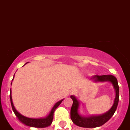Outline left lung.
<instances>
[{
	"mask_svg": "<svg viewBox=\"0 0 130 130\" xmlns=\"http://www.w3.org/2000/svg\"><path fill=\"white\" fill-rule=\"evenodd\" d=\"M96 82L109 81L113 84L115 89L116 96L115 99L114 104L110 110L104 115L100 116H93L91 117H83L78 113L79 102L74 96H71L73 103L71 109V119L74 124L83 128H96L102 126L107 122L112 117L116 111L119 100V87L118 85L117 79L112 75H95L93 77Z\"/></svg>",
	"mask_w": 130,
	"mask_h": 130,
	"instance_id": "8db88e82",
	"label": "left lung"
}]
</instances>
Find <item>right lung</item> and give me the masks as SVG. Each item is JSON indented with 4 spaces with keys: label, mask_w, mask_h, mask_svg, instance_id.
Returning <instances> with one entry per match:
<instances>
[{
    "label": "right lung",
    "mask_w": 130,
    "mask_h": 130,
    "mask_svg": "<svg viewBox=\"0 0 130 130\" xmlns=\"http://www.w3.org/2000/svg\"><path fill=\"white\" fill-rule=\"evenodd\" d=\"M10 101H11V107H12V109L15 115L17 117L19 120L22 123L26 125V126H30V127H35V128H46V127H48V126H50V125L52 124V120H53L54 113V111L56 110V109L59 106V104H60L61 103V102L63 101V100H60V101L57 102L56 104L54 105V106L53 108L52 109L51 113H50V114L48 115L47 117L44 118V119H30V118H27V117H24L23 115H22L21 114H20V113L16 110L15 107H14L13 104V102H12V99H11V93H10Z\"/></svg>",
    "instance_id": "add662e5"
}]
</instances>
